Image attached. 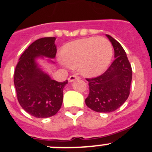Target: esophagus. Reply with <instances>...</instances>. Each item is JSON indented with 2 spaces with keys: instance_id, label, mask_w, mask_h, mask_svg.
Returning <instances> with one entry per match:
<instances>
[{
  "instance_id": "34e87169",
  "label": "esophagus",
  "mask_w": 152,
  "mask_h": 152,
  "mask_svg": "<svg viewBox=\"0 0 152 152\" xmlns=\"http://www.w3.org/2000/svg\"><path fill=\"white\" fill-rule=\"evenodd\" d=\"M78 79H79V77H78L77 76H76V75H70V76H69V78H68V81H69V82H73V81Z\"/></svg>"
}]
</instances>
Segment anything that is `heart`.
<instances>
[{
	"label": "heart",
	"instance_id": "obj_1",
	"mask_svg": "<svg viewBox=\"0 0 152 152\" xmlns=\"http://www.w3.org/2000/svg\"><path fill=\"white\" fill-rule=\"evenodd\" d=\"M61 57L69 66H79V71L85 76H95L108 67L113 48L110 41L103 37L83 38L66 44Z\"/></svg>",
	"mask_w": 152,
	"mask_h": 152
}]
</instances>
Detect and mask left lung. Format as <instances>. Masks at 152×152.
Here are the masks:
<instances>
[{
    "mask_svg": "<svg viewBox=\"0 0 152 152\" xmlns=\"http://www.w3.org/2000/svg\"><path fill=\"white\" fill-rule=\"evenodd\" d=\"M114 48L115 58L110 67L100 76L86 78L89 94L86 99L88 108L97 113H111L128 98L132 81V68L121 44L106 35Z\"/></svg>",
    "mask_w": 152,
    "mask_h": 152,
    "instance_id": "obj_1",
    "label": "left lung"
}]
</instances>
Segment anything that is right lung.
Here are the masks:
<instances>
[{
  "mask_svg": "<svg viewBox=\"0 0 152 152\" xmlns=\"http://www.w3.org/2000/svg\"><path fill=\"white\" fill-rule=\"evenodd\" d=\"M55 37L35 40L21 55L14 72L17 99L22 108L36 118H49L56 114L63 102V88L68 81L52 80L35 62L38 56L54 58L57 49Z\"/></svg>",
  "mask_w": 152,
  "mask_h": 152,
  "instance_id": "add662e5",
  "label": "right lung"
}]
</instances>
